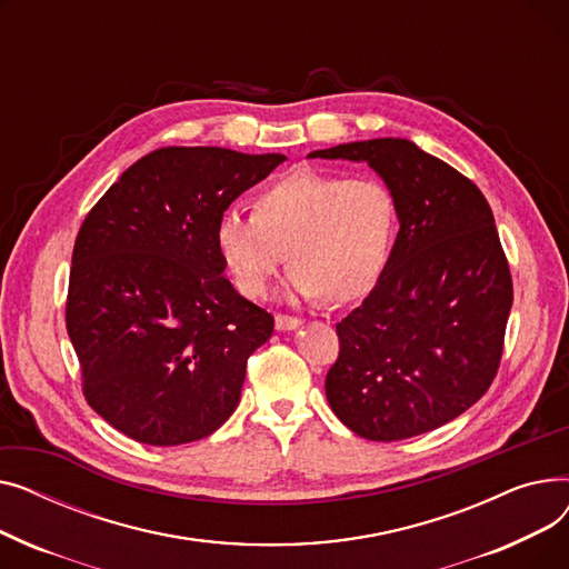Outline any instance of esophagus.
Instances as JSON below:
<instances>
[{
  "instance_id": "1",
  "label": "esophagus",
  "mask_w": 569,
  "mask_h": 569,
  "mask_svg": "<svg viewBox=\"0 0 569 569\" xmlns=\"http://www.w3.org/2000/svg\"><path fill=\"white\" fill-rule=\"evenodd\" d=\"M274 325H277L279 332H290V330H297V327H302V320L279 313V316L274 318Z\"/></svg>"
}]
</instances>
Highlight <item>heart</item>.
Instances as JSON below:
<instances>
[{
    "label": "heart",
    "instance_id": "heart-1",
    "mask_svg": "<svg viewBox=\"0 0 569 569\" xmlns=\"http://www.w3.org/2000/svg\"><path fill=\"white\" fill-rule=\"evenodd\" d=\"M397 226L399 202L382 179L305 166L267 184L251 217L234 209L221 214L214 244L234 288L249 300L269 292L288 258L295 297L350 302L380 279Z\"/></svg>",
    "mask_w": 569,
    "mask_h": 569
}]
</instances>
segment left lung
Wrapping results in <instances>:
<instances>
[{
    "mask_svg": "<svg viewBox=\"0 0 569 569\" xmlns=\"http://www.w3.org/2000/svg\"><path fill=\"white\" fill-rule=\"evenodd\" d=\"M369 163L399 202V232L367 300L339 325L325 378L335 415L392 442L433 431L480 401L498 371L512 277L482 191L406 138L318 149Z\"/></svg>",
    "mask_w": 569,
    "mask_h": 569,
    "instance_id": "1",
    "label": "left lung"
}]
</instances>
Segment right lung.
<instances>
[{"instance_id":"add662e5","label":"right lung","mask_w":569,"mask_h":569,"mask_svg":"<svg viewBox=\"0 0 569 569\" xmlns=\"http://www.w3.org/2000/svg\"><path fill=\"white\" fill-rule=\"evenodd\" d=\"M283 154L163 147L136 161L78 232L67 330L108 425L157 447L214 433L274 318L223 277L214 230Z\"/></svg>"}]
</instances>
